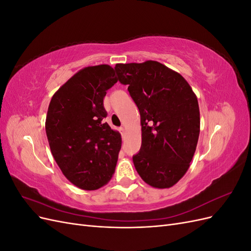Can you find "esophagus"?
Instances as JSON below:
<instances>
[{"label": "esophagus", "instance_id": "1", "mask_svg": "<svg viewBox=\"0 0 251 251\" xmlns=\"http://www.w3.org/2000/svg\"><path fill=\"white\" fill-rule=\"evenodd\" d=\"M119 132H120L121 136H123V137H124V136H125V128H124L123 126H121V127L119 128Z\"/></svg>", "mask_w": 251, "mask_h": 251}]
</instances>
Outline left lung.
Returning a JSON list of instances; mask_svg holds the SVG:
<instances>
[{
    "label": "left lung",
    "mask_w": 251,
    "mask_h": 251,
    "mask_svg": "<svg viewBox=\"0 0 251 251\" xmlns=\"http://www.w3.org/2000/svg\"><path fill=\"white\" fill-rule=\"evenodd\" d=\"M115 71L140 113L142 142L133 156L135 169L149 185L172 187L187 172L198 143L197 96L179 73L155 60L117 64Z\"/></svg>",
    "instance_id": "left-lung-1"
}]
</instances>
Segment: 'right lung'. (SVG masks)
Wrapping results in <instances>:
<instances>
[{"label": "right lung", "instance_id": "add662e5", "mask_svg": "<svg viewBox=\"0 0 251 251\" xmlns=\"http://www.w3.org/2000/svg\"><path fill=\"white\" fill-rule=\"evenodd\" d=\"M116 82L109 65L86 67L49 103L45 126L51 153L65 177L85 191L107 184L115 172L121 136L103 121V97Z\"/></svg>", "mask_w": 251, "mask_h": 251}]
</instances>
